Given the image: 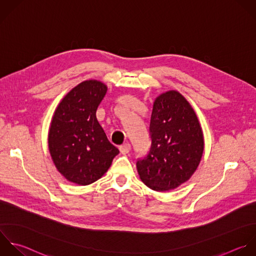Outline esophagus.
<instances>
[{"instance_id": "esophagus-1", "label": "esophagus", "mask_w": 256, "mask_h": 256, "mask_svg": "<svg viewBox=\"0 0 256 256\" xmlns=\"http://www.w3.org/2000/svg\"><path fill=\"white\" fill-rule=\"evenodd\" d=\"M130 150H132V146H130V144H128V142L120 146V152H122V154H128L130 152Z\"/></svg>"}]
</instances>
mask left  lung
I'll list each match as a JSON object with an SVG mask.
<instances>
[{"label":"left lung","mask_w":256,"mask_h":256,"mask_svg":"<svg viewBox=\"0 0 256 256\" xmlns=\"http://www.w3.org/2000/svg\"><path fill=\"white\" fill-rule=\"evenodd\" d=\"M148 154L138 160L142 182L156 192H168L188 182L204 154V132L198 116L178 90L160 94L154 102Z\"/></svg>","instance_id":"obj_1"}]
</instances>
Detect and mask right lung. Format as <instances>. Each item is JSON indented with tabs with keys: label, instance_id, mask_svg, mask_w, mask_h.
Returning a JSON list of instances; mask_svg holds the SVG:
<instances>
[{
	"label": "right lung",
	"instance_id": "obj_1",
	"mask_svg": "<svg viewBox=\"0 0 256 256\" xmlns=\"http://www.w3.org/2000/svg\"><path fill=\"white\" fill-rule=\"evenodd\" d=\"M106 90L100 80L82 82L62 98L50 122L48 144L52 162L66 180L78 186L100 180L120 152L96 116Z\"/></svg>",
	"mask_w": 256,
	"mask_h": 256
}]
</instances>
